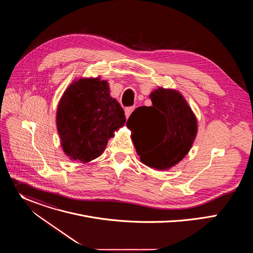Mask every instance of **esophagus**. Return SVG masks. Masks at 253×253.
Listing matches in <instances>:
<instances>
[{
	"label": "esophagus",
	"mask_w": 253,
	"mask_h": 253,
	"mask_svg": "<svg viewBox=\"0 0 253 253\" xmlns=\"http://www.w3.org/2000/svg\"><path fill=\"white\" fill-rule=\"evenodd\" d=\"M134 109H135V107H134V106L126 108V109H125V117H126L127 119L129 118V116L131 115V113L134 111Z\"/></svg>",
	"instance_id": "34e87169"
}]
</instances>
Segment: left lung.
Masks as SVG:
<instances>
[{
    "mask_svg": "<svg viewBox=\"0 0 253 253\" xmlns=\"http://www.w3.org/2000/svg\"><path fill=\"white\" fill-rule=\"evenodd\" d=\"M152 106H142L131 114L127 127L140 160L158 170H168L190 151L198 125L182 94L159 87L149 95Z\"/></svg>",
    "mask_w": 253,
    "mask_h": 253,
    "instance_id": "8db88e82",
    "label": "left lung"
}]
</instances>
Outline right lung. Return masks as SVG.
<instances>
[{
    "label": "right lung",
    "mask_w": 253,
    "mask_h": 253,
    "mask_svg": "<svg viewBox=\"0 0 253 253\" xmlns=\"http://www.w3.org/2000/svg\"><path fill=\"white\" fill-rule=\"evenodd\" d=\"M125 122L122 107L110 96L109 84L100 77L74 80L57 107L61 147L70 160L81 163L99 157L114 131Z\"/></svg>",
    "instance_id": "add662e5"
}]
</instances>
